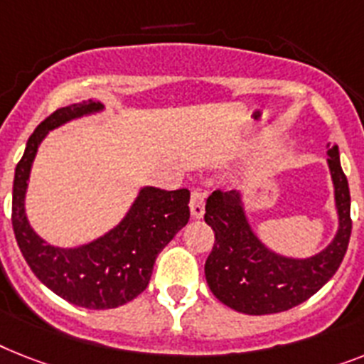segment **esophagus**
<instances>
[{
    "label": "esophagus",
    "mask_w": 364,
    "mask_h": 364,
    "mask_svg": "<svg viewBox=\"0 0 364 364\" xmlns=\"http://www.w3.org/2000/svg\"><path fill=\"white\" fill-rule=\"evenodd\" d=\"M189 210H191V218L200 219L204 215V193L200 189L195 188L191 191V199H189Z\"/></svg>",
    "instance_id": "obj_1"
}]
</instances>
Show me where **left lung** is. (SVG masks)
Segmentation results:
<instances>
[{
	"instance_id": "left-lung-1",
	"label": "left lung",
	"mask_w": 364,
	"mask_h": 364,
	"mask_svg": "<svg viewBox=\"0 0 364 364\" xmlns=\"http://www.w3.org/2000/svg\"><path fill=\"white\" fill-rule=\"evenodd\" d=\"M327 154L338 232L322 253L311 258H287L269 251L249 227L236 191L215 189L208 197L204 221L214 229L215 242L204 264V275L212 294L227 307L255 316L288 311L307 301L335 275L350 243V188L338 146Z\"/></svg>"
}]
</instances>
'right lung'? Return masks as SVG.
<instances>
[{"mask_svg": "<svg viewBox=\"0 0 364 364\" xmlns=\"http://www.w3.org/2000/svg\"><path fill=\"white\" fill-rule=\"evenodd\" d=\"M102 107L100 102L87 100L46 117L27 139L13 184V229L29 268L57 296L96 311L121 307L139 296L149 284L156 257L189 219L188 189L143 188L115 229L81 247H53L29 227L23 199L41 141L57 126Z\"/></svg>", "mask_w": 364, "mask_h": 364, "instance_id": "right-lung-1", "label": "right lung"}]
</instances>
